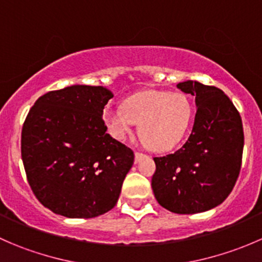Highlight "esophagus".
<instances>
[{
	"mask_svg": "<svg viewBox=\"0 0 262 262\" xmlns=\"http://www.w3.org/2000/svg\"><path fill=\"white\" fill-rule=\"evenodd\" d=\"M146 157V155L142 152H136V162H139V161L142 160V158Z\"/></svg>",
	"mask_w": 262,
	"mask_h": 262,
	"instance_id": "1",
	"label": "esophagus"
}]
</instances>
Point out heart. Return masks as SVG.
<instances>
[{
    "label": "heart",
    "instance_id": "1",
    "mask_svg": "<svg viewBox=\"0 0 262 262\" xmlns=\"http://www.w3.org/2000/svg\"><path fill=\"white\" fill-rule=\"evenodd\" d=\"M192 106L182 92L146 90L132 95L123 106H109L104 112V120L110 134L124 139L139 123V136L152 149H168L184 137Z\"/></svg>",
    "mask_w": 262,
    "mask_h": 262
}]
</instances>
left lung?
<instances>
[{
	"instance_id": "left-lung-1",
	"label": "left lung",
	"mask_w": 262,
	"mask_h": 262,
	"mask_svg": "<svg viewBox=\"0 0 262 262\" xmlns=\"http://www.w3.org/2000/svg\"><path fill=\"white\" fill-rule=\"evenodd\" d=\"M176 87L195 96L194 126L180 149L153 158V194L172 213L207 212L222 204L236 184L244 126L239 113L222 90L191 80Z\"/></svg>"
}]
</instances>
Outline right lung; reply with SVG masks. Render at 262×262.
Returning <instances> with one entry per match:
<instances>
[{"instance_id":"right-lung-1","label":"right lung","mask_w":262,"mask_h":262,"mask_svg":"<svg viewBox=\"0 0 262 262\" xmlns=\"http://www.w3.org/2000/svg\"><path fill=\"white\" fill-rule=\"evenodd\" d=\"M114 96L102 86L72 84L35 101L21 132V157L36 199L67 218H94L115 207L134 162L102 119Z\"/></svg>"}]
</instances>
